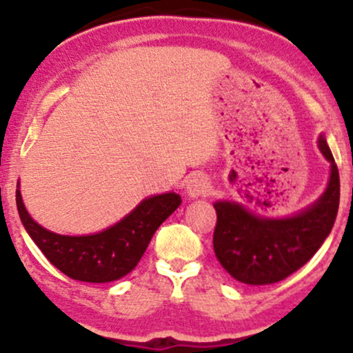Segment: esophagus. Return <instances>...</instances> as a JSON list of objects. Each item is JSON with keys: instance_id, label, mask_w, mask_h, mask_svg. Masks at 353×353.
Returning <instances> with one entry per match:
<instances>
[{"instance_id": "1", "label": "esophagus", "mask_w": 353, "mask_h": 353, "mask_svg": "<svg viewBox=\"0 0 353 353\" xmlns=\"http://www.w3.org/2000/svg\"><path fill=\"white\" fill-rule=\"evenodd\" d=\"M209 179L204 176V174H192L189 177L188 184H185V190H188L189 197H199L205 196L209 192Z\"/></svg>"}]
</instances>
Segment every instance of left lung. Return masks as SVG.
Returning a JSON list of instances; mask_svg holds the SVG:
<instances>
[{
  "mask_svg": "<svg viewBox=\"0 0 353 353\" xmlns=\"http://www.w3.org/2000/svg\"><path fill=\"white\" fill-rule=\"evenodd\" d=\"M319 149L330 163L329 184L314 204L299 214L269 219L255 216L237 202H214V252L236 281L249 285L281 282L307 264L329 237L339 210L340 179L323 136L319 137Z\"/></svg>",
  "mask_w": 353,
  "mask_h": 353,
  "instance_id": "obj_1",
  "label": "left lung"
}]
</instances>
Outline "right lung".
<instances>
[{"instance_id":"right-lung-1","label":"right lung","mask_w":353,"mask_h":353,"mask_svg":"<svg viewBox=\"0 0 353 353\" xmlns=\"http://www.w3.org/2000/svg\"><path fill=\"white\" fill-rule=\"evenodd\" d=\"M16 205L26 232L56 269L74 281L103 283L134 269L157 228L181 205V196L165 192L148 197L114 225L89 236H61L44 229L28 214L19 189Z\"/></svg>"}]
</instances>
